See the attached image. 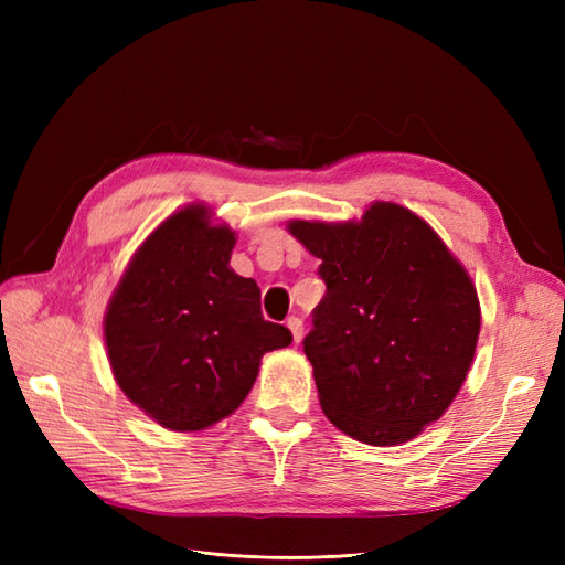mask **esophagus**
I'll return each mask as SVG.
<instances>
[{"label":"esophagus","instance_id":"1","mask_svg":"<svg viewBox=\"0 0 565 565\" xmlns=\"http://www.w3.org/2000/svg\"><path fill=\"white\" fill-rule=\"evenodd\" d=\"M287 328H289V332H292L295 344H299L301 337H303V320L297 318V316H289L287 318Z\"/></svg>","mask_w":565,"mask_h":565}]
</instances>
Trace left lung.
Here are the masks:
<instances>
[{"label": "left lung", "instance_id": "1", "mask_svg": "<svg viewBox=\"0 0 565 565\" xmlns=\"http://www.w3.org/2000/svg\"><path fill=\"white\" fill-rule=\"evenodd\" d=\"M322 262L303 353L324 417L367 446H398L436 422L467 380L481 306L467 268L424 218L374 202L361 221H289Z\"/></svg>", "mask_w": 565, "mask_h": 565}]
</instances>
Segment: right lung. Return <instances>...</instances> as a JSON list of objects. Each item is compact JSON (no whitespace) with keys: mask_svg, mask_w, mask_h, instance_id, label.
Here are the masks:
<instances>
[{"mask_svg":"<svg viewBox=\"0 0 565 565\" xmlns=\"http://www.w3.org/2000/svg\"><path fill=\"white\" fill-rule=\"evenodd\" d=\"M188 204L136 249L110 297L104 334L115 382L172 431H202L233 415L262 355L292 344L262 316V292L228 266L235 233Z\"/></svg>","mask_w":565,"mask_h":565,"instance_id":"add662e5","label":"right lung"}]
</instances>
